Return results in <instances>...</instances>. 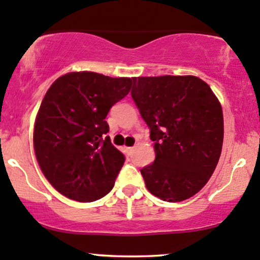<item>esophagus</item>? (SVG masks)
<instances>
[{"mask_svg": "<svg viewBox=\"0 0 260 260\" xmlns=\"http://www.w3.org/2000/svg\"><path fill=\"white\" fill-rule=\"evenodd\" d=\"M124 151L127 153V155H131V152L134 151V147L133 146H125L124 147Z\"/></svg>", "mask_w": 260, "mask_h": 260, "instance_id": "obj_1", "label": "esophagus"}]
</instances>
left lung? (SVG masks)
Returning <instances> with one entry per match:
<instances>
[{"instance_id": "left-lung-1", "label": "left lung", "mask_w": 260, "mask_h": 260, "mask_svg": "<svg viewBox=\"0 0 260 260\" xmlns=\"http://www.w3.org/2000/svg\"><path fill=\"white\" fill-rule=\"evenodd\" d=\"M131 96L150 129L156 157L141 169L153 196L181 202L213 174L223 144L220 103L193 75L134 78Z\"/></svg>"}]
</instances>
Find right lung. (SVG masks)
I'll list each match as a JSON object with an SVG mask.
<instances>
[{
    "mask_svg": "<svg viewBox=\"0 0 260 260\" xmlns=\"http://www.w3.org/2000/svg\"><path fill=\"white\" fill-rule=\"evenodd\" d=\"M133 79L94 72L58 78L44 95L33 131L36 157L63 196L93 202L111 191L125 156L107 136L109 110L129 94Z\"/></svg>",
    "mask_w": 260,
    "mask_h": 260,
    "instance_id": "obj_1",
    "label": "right lung"
}]
</instances>
